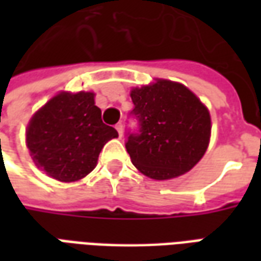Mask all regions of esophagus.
Masks as SVG:
<instances>
[{
	"label": "esophagus",
	"instance_id": "esophagus-1",
	"mask_svg": "<svg viewBox=\"0 0 261 261\" xmlns=\"http://www.w3.org/2000/svg\"><path fill=\"white\" fill-rule=\"evenodd\" d=\"M116 130H117L120 137L123 136V123H117V124H116Z\"/></svg>",
	"mask_w": 261,
	"mask_h": 261
}]
</instances>
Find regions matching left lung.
Here are the masks:
<instances>
[{
	"label": "left lung",
	"instance_id": "8db88e82",
	"mask_svg": "<svg viewBox=\"0 0 261 261\" xmlns=\"http://www.w3.org/2000/svg\"><path fill=\"white\" fill-rule=\"evenodd\" d=\"M138 133H128L125 149L133 165L155 180L186 173L205 153L211 136L208 109L186 86L168 80L130 93Z\"/></svg>",
	"mask_w": 261,
	"mask_h": 261
}]
</instances>
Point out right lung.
Listing matches in <instances>:
<instances>
[{
    "label": "right lung",
    "mask_w": 261,
    "mask_h": 261,
    "mask_svg": "<svg viewBox=\"0 0 261 261\" xmlns=\"http://www.w3.org/2000/svg\"><path fill=\"white\" fill-rule=\"evenodd\" d=\"M119 137L102 121L93 92H60L39 109L26 145L39 169L60 181H76L95 169L103 145Z\"/></svg>",
    "instance_id": "1"
}]
</instances>
